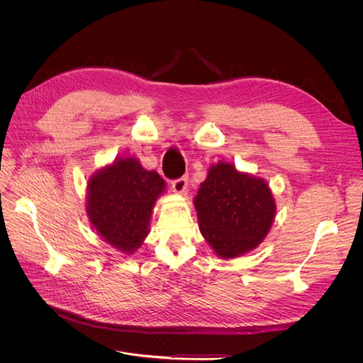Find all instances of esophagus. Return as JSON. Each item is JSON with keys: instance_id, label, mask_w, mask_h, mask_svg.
<instances>
[{"instance_id": "obj_1", "label": "esophagus", "mask_w": 363, "mask_h": 363, "mask_svg": "<svg viewBox=\"0 0 363 363\" xmlns=\"http://www.w3.org/2000/svg\"><path fill=\"white\" fill-rule=\"evenodd\" d=\"M186 185H188V179L185 177H182L179 179H175L174 182H172V188H174V191L177 194H184L185 189H186Z\"/></svg>"}]
</instances>
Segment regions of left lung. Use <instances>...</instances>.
Listing matches in <instances>:
<instances>
[{
    "mask_svg": "<svg viewBox=\"0 0 363 363\" xmlns=\"http://www.w3.org/2000/svg\"><path fill=\"white\" fill-rule=\"evenodd\" d=\"M200 233L220 259L255 250L271 231L277 204L264 179L218 162L194 197Z\"/></svg>",
    "mask_w": 363,
    "mask_h": 363,
    "instance_id": "left-lung-1",
    "label": "left lung"
}]
</instances>
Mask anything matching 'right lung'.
Returning <instances> with one entry per match:
<instances>
[{"label": "right lung", "mask_w": 363, "mask_h": 363, "mask_svg": "<svg viewBox=\"0 0 363 363\" xmlns=\"http://www.w3.org/2000/svg\"><path fill=\"white\" fill-rule=\"evenodd\" d=\"M166 182L138 159L118 157L95 170L86 185V213L97 234L114 249L132 255L150 233V219Z\"/></svg>", "instance_id": "obj_1"}]
</instances>
